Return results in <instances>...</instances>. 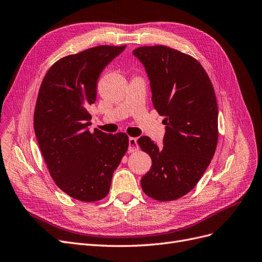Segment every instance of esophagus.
Listing matches in <instances>:
<instances>
[{
  "label": "esophagus",
  "instance_id": "1",
  "mask_svg": "<svg viewBox=\"0 0 262 262\" xmlns=\"http://www.w3.org/2000/svg\"><path fill=\"white\" fill-rule=\"evenodd\" d=\"M128 143H129V147H128L129 152H135V151L139 150V146H138V142H137L136 138L130 137L128 140Z\"/></svg>",
  "mask_w": 262,
  "mask_h": 262
}]
</instances>
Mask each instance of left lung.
Wrapping results in <instances>:
<instances>
[{"label": "left lung", "mask_w": 262, "mask_h": 262, "mask_svg": "<svg viewBox=\"0 0 262 262\" xmlns=\"http://www.w3.org/2000/svg\"><path fill=\"white\" fill-rule=\"evenodd\" d=\"M146 67L154 109L166 125L164 146L138 139L152 160L141 178L148 196L160 202L186 195L200 181L218 143V105L214 86L203 66L168 46H141L133 52Z\"/></svg>", "instance_id": "8db88e82"}]
</instances>
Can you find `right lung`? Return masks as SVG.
Instances as JSON below:
<instances>
[{
  "label": "right lung",
  "instance_id": "obj_1",
  "mask_svg": "<svg viewBox=\"0 0 262 262\" xmlns=\"http://www.w3.org/2000/svg\"><path fill=\"white\" fill-rule=\"evenodd\" d=\"M126 45H99L57 60L45 74L35 103L33 126L56 186L82 202L108 195L113 171L128 149L125 133L87 129L97 80Z\"/></svg>",
  "mask_w": 262,
  "mask_h": 262
}]
</instances>
